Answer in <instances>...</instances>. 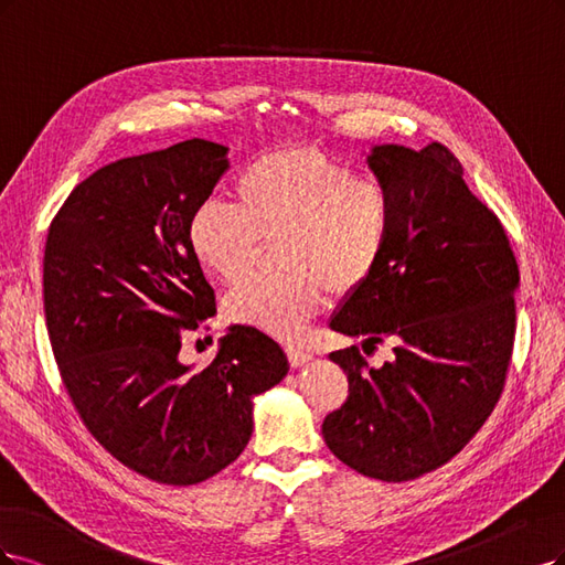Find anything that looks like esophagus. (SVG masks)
Here are the masks:
<instances>
[{"label":"esophagus","mask_w":565,"mask_h":565,"mask_svg":"<svg viewBox=\"0 0 565 565\" xmlns=\"http://www.w3.org/2000/svg\"><path fill=\"white\" fill-rule=\"evenodd\" d=\"M286 354H288V363L294 369H300V366H305V363L312 359V354H309L307 350H302V348H294V344H290V348L286 350Z\"/></svg>","instance_id":"34e87169"}]
</instances>
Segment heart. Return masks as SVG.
<instances>
[{
	"label": "heart",
	"mask_w": 565,
	"mask_h": 565,
	"mask_svg": "<svg viewBox=\"0 0 565 565\" xmlns=\"http://www.w3.org/2000/svg\"><path fill=\"white\" fill-rule=\"evenodd\" d=\"M394 206L375 178L312 148H279L253 159L234 183V206L209 202L188 223L194 260L225 284L239 281L258 244L281 239L286 275L248 279L225 300L230 321L279 340L305 333L326 288L366 284L387 248Z\"/></svg>",
	"instance_id": "b5f03b06"
}]
</instances>
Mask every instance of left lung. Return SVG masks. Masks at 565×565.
I'll use <instances>...</instances> for the list:
<instances>
[{"instance_id": "obj_1", "label": "left lung", "mask_w": 565, "mask_h": 565, "mask_svg": "<svg viewBox=\"0 0 565 565\" xmlns=\"http://www.w3.org/2000/svg\"><path fill=\"white\" fill-rule=\"evenodd\" d=\"M394 221L371 279L342 298L335 333L394 342L380 369L356 348L331 352L350 396L321 434L340 462L387 483L455 458L493 413L512 356L519 267L498 215L469 192L441 142L373 145Z\"/></svg>"}]
</instances>
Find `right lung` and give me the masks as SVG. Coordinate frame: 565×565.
I'll return each mask as SVG.
<instances>
[{"label": "right lung", "mask_w": 565, "mask_h": 565, "mask_svg": "<svg viewBox=\"0 0 565 565\" xmlns=\"http://www.w3.org/2000/svg\"><path fill=\"white\" fill-rule=\"evenodd\" d=\"M227 169L204 138L126 157L88 175L53 217L44 315L72 404L96 441L157 483L192 486L239 458L253 398L286 377L279 344L230 326L206 369L180 348L215 296L188 223Z\"/></svg>", "instance_id": "add662e5"}]
</instances>
